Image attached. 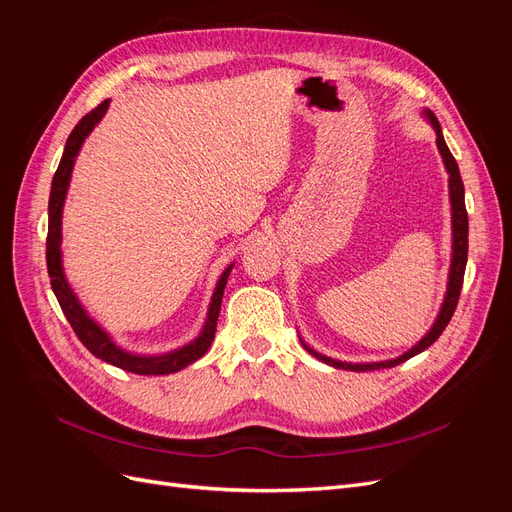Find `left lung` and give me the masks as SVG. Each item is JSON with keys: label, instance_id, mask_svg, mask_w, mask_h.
<instances>
[{"label": "left lung", "instance_id": "1", "mask_svg": "<svg viewBox=\"0 0 512 512\" xmlns=\"http://www.w3.org/2000/svg\"><path fill=\"white\" fill-rule=\"evenodd\" d=\"M423 119L429 123V126L433 128V132H436V145H438V151L442 156V162H444V168L448 173V198H451V228H453V245H451V267H448V282H446V292H444V301L440 305V312L436 316V320H433V324L429 327V331L418 339V342L406 350L404 354H399L397 359H389V361H376V363H346V361H337V359H331V356H324L320 352H316L312 346H307L303 339L301 344L303 348L316 356L318 361L327 363L335 369H348V371H371V369H386V367H395L399 363H404L408 359H412V356L421 354L423 350H427L436 339L442 335V331L446 329V324L451 322L453 314H455V307H457V301H459V292H461V284H463V273H466V262H468V211H466V192H463V181H461V175H459V166L453 158V153L448 151L446 147V141L442 136V128L440 123L436 119V115H433L431 111H425L421 113Z\"/></svg>", "mask_w": 512, "mask_h": 512}]
</instances>
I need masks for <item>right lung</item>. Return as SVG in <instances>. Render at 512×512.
Wrapping results in <instances>:
<instances>
[{
    "mask_svg": "<svg viewBox=\"0 0 512 512\" xmlns=\"http://www.w3.org/2000/svg\"><path fill=\"white\" fill-rule=\"evenodd\" d=\"M108 104L111 100H104L98 108H94L89 115H85L79 123H76L74 130L70 132L66 147H64V156L59 160L57 173L51 183V196H49V237H46V267H49V277H51V288L55 292V297L61 305V312L68 318L72 324V329L76 337L81 339L83 346L98 356V359L111 363L119 369L132 371V374H141V376H164V374H175V371H181L183 367L192 365L203 356L215 337V327H218V316H220V307H222V297H224V288L228 282V275L235 267V262L224 269L220 275L218 284H215V290L211 294V303L207 309V318L200 333L181 348L168 350L162 354H138L130 352L126 348H121L115 339L111 337L98 320L89 316L87 309L83 307L81 299L76 297V292L72 290L68 277L64 273V256H61V218H64V205H66V196L70 188V179H72V170L74 162L79 158L81 147L85 143V138L91 134L102 117L108 111Z\"/></svg>",
    "mask_w": 512,
    "mask_h": 512,
    "instance_id": "right-lung-1",
    "label": "right lung"
}]
</instances>
